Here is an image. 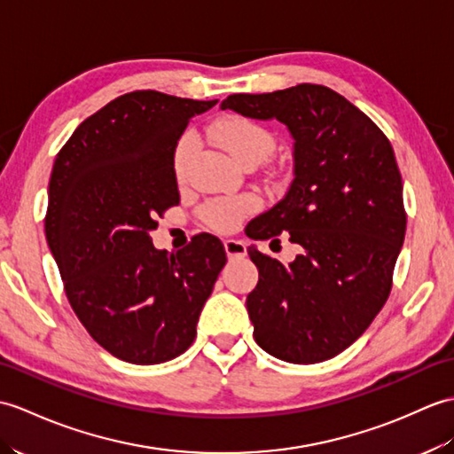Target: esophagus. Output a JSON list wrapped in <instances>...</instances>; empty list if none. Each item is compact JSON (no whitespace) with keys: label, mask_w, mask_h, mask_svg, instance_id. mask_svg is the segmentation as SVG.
<instances>
[{"label":"esophagus","mask_w":454,"mask_h":454,"mask_svg":"<svg viewBox=\"0 0 454 454\" xmlns=\"http://www.w3.org/2000/svg\"><path fill=\"white\" fill-rule=\"evenodd\" d=\"M224 249H226L228 259H239L247 255V247L241 239H226Z\"/></svg>","instance_id":"1"}]
</instances>
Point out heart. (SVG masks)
<instances>
[{
  "mask_svg": "<svg viewBox=\"0 0 454 454\" xmlns=\"http://www.w3.org/2000/svg\"><path fill=\"white\" fill-rule=\"evenodd\" d=\"M210 137L241 166L251 160L261 162L272 151V146H275V139H272V135L265 128H261L259 123L251 120L239 118V115H230V118L218 120L210 128ZM193 151L195 139L192 135L184 137L177 143L174 153V172L179 179L187 174ZM257 207L259 201L255 195L216 199V201H210L201 208V216L210 228L228 231L238 228L241 220L251 215L253 210H257Z\"/></svg>",
  "mask_w": 454,
  "mask_h": 454,
  "instance_id": "b5f03b06",
  "label": "heart"
}]
</instances>
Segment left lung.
I'll return each instance as SVG.
<instances>
[{"instance_id":"left-lung-1","label":"left lung","mask_w":454,"mask_h":454,"mask_svg":"<svg viewBox=\"0 0 454 454\" xmlns=\"http://www.w3.org/2000/svg\"><path fill=\"white\" fill-rule=\"evenodd\" d=\"M220 108L278 120L294 139L290 189L253 220L247 236L290 231L301 253L284 265L247 249L259 269L246 301L255 342L290 364L329 360L360 339L391 292L406 231L393 146L362 110L323 84L230 94Z\"/></svg>"}]
</instances>
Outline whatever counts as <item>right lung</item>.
Returning <instances> with one entry per match:
<instances>
[{
    "label": "right lung",
    "mask_w": 454,
    "mask_h": 454,
    "mask_svg": "<svg viewBox=\"0 0 454 454\" xmlns=\"http://www.w3.org/2000/svg\"><path fill=\"white\" fill-rule=\"evenodd\" d=\"M216 102L128 92L84 120L56 156L48 246L79 321L123 362L153 365L185 352L226 265L210 234L176 253L151 238L154 218L179 203V137Z\"/></svg>",
    "instance_id": "add662e5"
}]
</instances>
